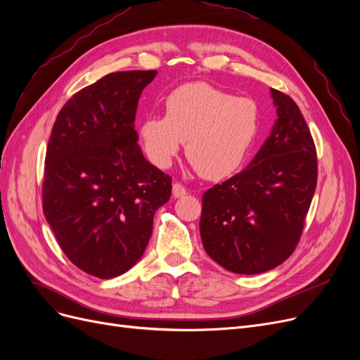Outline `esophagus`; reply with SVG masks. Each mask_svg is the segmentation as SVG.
<instances>
[{
  "label": "esophagus",
  "mask_w": 360,
  "mask_h": 360,
  "mask_svg": "<svg viewBox=\"0 0 360 360\" xmlns=\"http://www.w3.org/2000/svg\"><path fill=\"white\" fill-rule=\"evenodd\" d=\"M186 193H188V191L184 189L183 184H180V183L172 184V197L174 198H183Z\"/></svg>",
  "instance_id": "obj_1"
}]
</instances>
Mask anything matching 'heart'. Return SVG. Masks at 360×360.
<instances>
[{"label": "heart", "mask_w": 360, "mask_h": 360, "mask_svg": "<svg viewBox=\"0 0 360 360\" xmlns=\"http://www.w3.org/2000/svg\"><path fill=\"white\" fill-rule=\"evenodd\" d=\"M259 106L205 82H191L171 91L165 117L147 115L138 134L144 153L165 169L181 144L192 165L207 180H222L240 169L259 132Z\"/></svg>", "instance_id": "heart-1"}]
</instances>
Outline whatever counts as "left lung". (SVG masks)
<instances>
[{
	"label": "left lung",
	"mask_w": 360,
	"mask_h": 360,
	"mask_svg": "<svg viewBox=\"0 0 360 360\" xmlns=\"http://www.w3.org/2000/svg\"><path fill=\"white\" fill-rule=\"evenodd\" d=\"M276 122L249 165L202 195L205 252L240 275L271 270L292 254L317 186V153L290 96L270 89Z\"/></svg>",
	"instance_id": "8db88e82"
}]
</instances>
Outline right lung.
<instances>
[{"instance_id":"right-lung-1","label":"right lung","mask_w":360,"mask_h":360,"mask_svg":"<svg viewBox=\"0 0 360 360\" xmlns=\"http://www.w3.org/2000/svg\"><path fill=\"white\" fill-rule=\"evenodd\" d=\"M156 70L115 72L73 94L52 127L43 213L63 252L96 278L126 274L143 257L171 177L144 158L134 129Z\"/></svg>"}]
</instances>
